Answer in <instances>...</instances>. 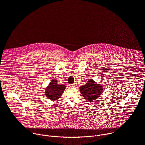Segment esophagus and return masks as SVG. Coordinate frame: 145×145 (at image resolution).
Returning <instances> with one entry per match:
<instances>
[{
  "label": "esophagus",
  "mask_w": 145,
  "mask_h": 145,
  "mask_svg": "<svg viewBox=\"0 0 145 145\" xmlns=\"http://www.w3.org/2000/svg\"><path fill=\"white\" fill-rule=\"evenodd\" d=\"M69 86H70L71 87H75L77 86V84H76V83H73V84H70Z\"/></svg>",
  "instance_id": "esophagus-1"
}]
</instances>
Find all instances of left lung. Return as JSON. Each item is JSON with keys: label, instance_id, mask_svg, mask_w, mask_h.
Returning a JSON list of instances; mask_svg holds the SVG:
<instances>
[{"label": "left lung", "instance_id": "8db88e82", "mask_svg": "<svg viewBox=\"0 0 145 145\" xmlns=\"http://www.w3.org/2000/svg\"><path fill=\"white\" fill-rule=\"evenodd\" d=\"M81 93L88 101L95 100L101 94L103 87L97 84L92 79H89L85 86L80 87Z\"/></svg>", "mask_w": 145, "mask_h": 145}]
</instances>
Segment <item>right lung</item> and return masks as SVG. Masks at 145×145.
Returning a JSON list of instances; mask_svg holds the SVG:
<instances>
[{
	"instance_id": "right-lung-1",
	"label": "right lung",
	"mask_w": 145,
	"mask_h": 145,
	"mask_svg": "<svg viewBox=\"0 0 145 145\" xmlns=\"http://www.w3.org/2000/svg\"><path fill=\"white\" fill-rule=\"evenodd\" d=\"M65 85H59L56 80H52L46 89V96L52 100L59 99L65 89Z\"/></svg>"
}]
</instances>
